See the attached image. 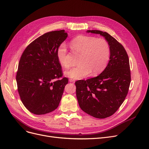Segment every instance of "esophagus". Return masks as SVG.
I'll return each instance as SVG.
<instances>
[{
	"label": "esophagus",
	"instance_id": "1",
	"mask_svg": "<svg viewBox=\"0 0 149 149\" xmlns=\"http://www.w3.org/2000/svg\"><path fill=\"white\" fill-rule=\"evenodd\" d=\"M69 81H70V82H73V83L75 82V81H74V79H69Z\"/></svg>",
	"mask_w": 149,
	"mask_h": 149
}]
</instances>
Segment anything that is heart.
Returning a JSON list of instances; mask_svg holds the SVG:
<instances>
[{
	"label": "heart",
	"mask_w": 149,
	"mask_h": 149,
	"mask_svg": "<svg viewBox=\"0 0 149 149\" xmlns=\"http://www.w3.org/2000/svg\"><path fill=\"white\" fill-rule=\"evenodd\" d=\"M74 53L79 54V66L64 72V74L73 79H80L91 73L96 75L102 72L107 66L110 56V49L107 41L102 38L79 35L70 42ZM58 59L61 65L69 68L70 63L67 59V49L64 44L58 49Z\"/></svg>",
	"instance_id": "heart-1"
}]
</instances>
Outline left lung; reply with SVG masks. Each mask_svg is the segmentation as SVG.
<instances>
[{
  "mask_svg": "<svg viewBox=\"0 0 149 149\" xmlns=\"http://www.w3.org/2000/svg\"><path fill=\"white\" fill-rule=\"evenodd\" d=\"M87 33L104 37L110 46V60L100 75L75 82L76 97L84 112L104 119L114 114L128 93L131 81L129 59L124 47L109 33L100 30Z\"/></svg>",
  "mask_w": 149,
  "mask_h": 149,
  "instance_id": "obj_1",
  "label": "left lung"
}]
</instances>
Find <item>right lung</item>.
Listing matches in <instances>:
<instances>
[{
  "label": "right lung",
  "instance_id": "right-lung-1",
  "mask_svg": "<svg viewBox=\"0 0 149 149\" xmlns=\"http://www.w3.org/2000/svg\"><path fill=\"white\" fill-rule=\"evenodd\" d=\"M68 36L65 30L44 34L28 45L21 56L16 74L23 104L35 115L58 108L68 79L63 77L58 49Z\"/></svg>",
  "mask_w": 149,
  "mask_h": 149
}]
</instances>
